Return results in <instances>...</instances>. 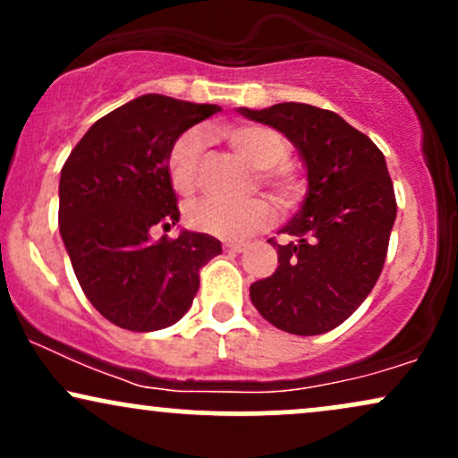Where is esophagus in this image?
Masks as SVG:
<instances>
[{
  "label": "esophagus",
  "instance_id": "obj_1",
  "mask_svg": "<svg viewBox=\"0 0 458 458\" xmlns=\"http://www.w3.org/2000/svg\"><path fill=\"white\" fill-rule=\"evenodd\" d=\"M225 251H233V254H241V251L247 250L245 243H224Z\"/></svg>",
  "mask_w": 458,
  "mask_h": 458
}]
</instances>
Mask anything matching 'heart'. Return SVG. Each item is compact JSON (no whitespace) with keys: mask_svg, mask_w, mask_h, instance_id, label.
Returning <instances> with one entry per match:
<instances>
[{"mask_svg":"<svg viewBox=\"0 0 458 458\" xmlns=\"http://www.w3.org/2000/svg\"><path fill=\"white\" fill-rule=\"evenodd\" d=\"M207 133L202 129H189L172 144L167 155V174L178 193H191L198 185V172L202 152L207 148ZM228 140L254 167L262 170V181L282 199H291L295 182L282 167L288 157V141L276 129L262 124H243L228 131ZM276 211L265 198H251L245 202H230L222 198H199L187 207V222L202 233L222 239H245L269 228Z\"/></svg>","mask_w":458,"mask_h":458,"instance_id":"obj_1","label":"heart"}]
</instances>
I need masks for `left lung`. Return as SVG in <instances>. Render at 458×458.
<instances>
[{
    "label": "left lung",
    "mask_w": 458,
    "mask_h": 458,
    "mask_svg": "<svg viewBox=\"0 0 458 458\" xmlns=\"http://www.w3.org/2000/svg\"><path fill=\"white\" fill-rule=\"evenodd\" d=\"M239 114L286 135L308 174L301 208L280 230L291 241H271L280 265L251 284V303L288 334H325L361 306L381 276L396 219L386 157L329 109L277 103Z\"/></svg>",
    "instance_id": "8db88e82"
}]
</instances>
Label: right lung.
I'll return each mask as SVG.
<instances>
[{"instance_id": "obj_1", "label": "right lung", "mask_w": 458, "mask_h": 458, "mask_svg": "<svg viewBox=\"0 0 458 458\" xmlns=\"http://www.w3.org/2000/svg\"><path fill=\"white\" fill-rule=\"evenodd\" d=\"M217 105L144 94L88 129L60 176V234L79 286L105 318L131 331L178 323L191 308L199 267L222 254L211 234L181 230L167 174L172 144Z\"/></svg>"}]
</instances>
